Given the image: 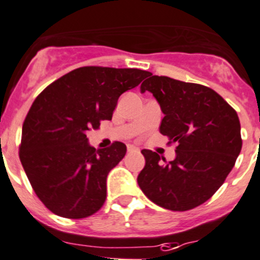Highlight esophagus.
Wrapping results in <instances>:
<instances>
[{"mask_svg": "<svg viewBox=\"0 0 260 260\" xmlns=\"http://www.w3.org/2000/svg\"><path fill=\"white\" fill-rule=\"evenodd\" d=\"M127 152H128V153H138V152H139V148L135 147V145L128 144V145H127Z\"/></svg>", "mask_w": 260, "mask_h": 260, "instance_id": "obj_1", "label": "esophagus"}]
</instances>
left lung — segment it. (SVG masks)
<instances>
[{"label":"left lung","mask_w":260,"mask_h":260,"mask_svg":"<svg viewBox=\"0 0 260 260\" xmlns=\"http://www.w3.org/2000/svg\"><path fill=\"white\" fill-rule=\"evenodd\" d=\"M148 76L140 91L157 100L165 115L159 132L177 143L176 158L163 164L165 158L143 149L145 166L138 184L157 206L189 211L207 202L235 166L243 145L239 116L208 86Z\"/></svg>","instance_id":"obj_1"}]
</instances>
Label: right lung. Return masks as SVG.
<instances>
[{"label": "right lung", "instance_id": "1", "mask_svg": "<svg viewBox=\"0 0 260 260\" xmlns=\"http://www.w3.org/2000/svg\"><path fill=\"white\" fill-rule=\"evenodd\" d=\"M148 74L85 66L53 81L33 102L19 155L37 197L54 214L85 218L103 206L107 175L125 157L126 145L95 149L86 133L111 120L120 95Z\"/></svg>", "mask_w": 260, "mask_h": 260}]
</instances>
